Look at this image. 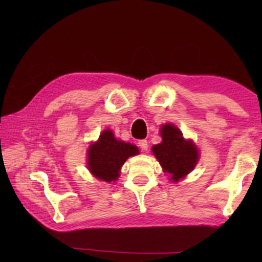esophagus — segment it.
<instances>
[{
    "label": "esophagus",
    "mask_w": 262,
    "mask_h": 262,
    "mask_svg": "<svg viewBox=\"0 0 262 262\" xmlns=\"http://www.w3.org/2000/svg\"><path fill=\"white\" fill-rule=\"evenodd\" d=\"M139 147L141 148V150H143V151H147V150H148V141L147 140L139 141Z\"/></svg>",
    "instance_id": "34e87169"
}]
</instances>
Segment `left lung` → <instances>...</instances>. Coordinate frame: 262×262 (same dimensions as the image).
Segmentation results:
<instances>
[{
	"instance_id": "1",
	"label": "left lung",
	"mask_w": 262,
	"mask_h": 262,
	"mask_svg": "<svg viewBox=\"0 0 262 262\" xmlns=\"http://www.w3.org/2000/svg\"><path fill=\"white\" fill-rule=\"evenodd\" d=\"M162 142L151 148L152 154L161 164L164 172L170 173L174 183L184 179L199 162L200 155L193 141L185 140L183 133L172 123L161 128Z\"/></svg>"
}]
</instances>
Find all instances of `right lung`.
Returning <instances> with one entry per match:
<instances>
[{"instance_id":"obj_1","label":"right lung","mask_w":262,"mask_h":262,"mask_svg":"<svg viewBox=\"0 0 262 262\" xmlns=\"http://www.w3.org/2000/svg\"><path fill=\"white\" fill-rule=\"evenodd\" d=\"M139 154L136 145L117 140L112 130L106 129L88 149V168L97 179L111 183L119 178L123 163Z\"/></svg>"}]
</instances>
